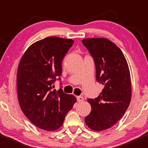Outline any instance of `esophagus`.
<instances>
[{
	"mask_svg": "<svg viewBox=\"0 0 148 148\" xmlns=\"http://www.w3.org/2000/svg\"><path fill=\"white\" fill-rule=\"evenodd\" d=\"M77 102H82V101L84 100V98H83V97H82V96H78V97H77Z\"/></svg>",
	"mask_w": 148,
	"mask_h": 148,
	"instance_id": "obj_1",
	"label": "esophagus"
}]
</instances>
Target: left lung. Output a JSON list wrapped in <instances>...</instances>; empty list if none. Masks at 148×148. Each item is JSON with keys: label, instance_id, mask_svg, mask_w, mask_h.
<instances>
[{"label": "left lung", "instance_id": "1", "mask_svg": "<svg viewBox=\"0 0 148 148\" xmlns=\"http://www.w3.org/2000/svg\"><path fill=\"white\" fill-rule=\"evenodd\" d=\"M82 41L94 59L97 81L104 86L97 97L87 99L92 110L85 123L93 130H104L120 120L129 107L132 95L129 67L120 48L110 40L95 38Z\"/></svg>", "mask_w": 148, "mask_h": 148}]
</instances>
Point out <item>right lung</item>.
<instances>
[{"mask_svg":"<svg viewBox=\"0 0 148 148\" xmlns=\"http://www.w3.org/2000/svg\"><path fill=\"white\" fill-rule=\"evenodd\" d=\"M74 42L72 39L47 37L30 46L19 62V104L28 120L41 129H59L77 102L75 97L64 93L62 89H53L55 81L61 80L62 60Z\"/></svg>","mask_w":148,"mask_h":148,"instance_id":"right-lung-1","label":"right lung"}]
</instances>
